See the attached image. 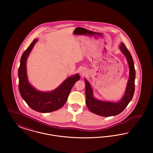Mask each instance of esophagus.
<instances>
[{
    "label": "esophagus",
    "mask_w": 153,
    "mask_h": 153,
    "mask_svg": "<svg viewBox=\"0 0 153 153\" xmlns=\"http://www.w3.org/2000/svg\"><path fill=\"white\" fill-rule=\"evenodd\" d=\"M86 73V71H85V70L84 69H80V74L81 75H84Z\"/></svg>",
    "instance_id": "34e87169"
}]
</instances>
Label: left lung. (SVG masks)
<instances>
[{
	"label": "left lung",
	"mask_w": 153,
	"mask_h": 153,
	"mask_svg": "<svg viewBox=\"0 0 153 153\" xmlns=\"http://www.w3.org/2000/svg\"><path fill=\"white\" fill-rule=\"evenodd\" d=\"M120 49L124 56H126L129 66V77L124 95L122 98L117 102L103 101L95 98L93 90L90 83L84 79L85 82V97L86 104L89 110L96 115L102 117L115 116L121 113L128 103L131 102L135 91V70L133 59L130 53L126 48L123 43L119 46Z\"/></svg>",
	"instance_id": "8db88e82"
}]
</instances>
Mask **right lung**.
Returning <instances> with one entry per match:
<instances>
[{
	"mask_svg": "<svg viewBox=\"0 0 153 153\" xmlns=\"http://www.w3.org/2000/svg\"><path fill=\"white\" fill-rule=\"evenodd\" d=\"M38 39H35L23 52L18 69L19 90L23 99L31 109L41 113L51 112L61 108L65 103L75 82L80 79L76 74L68 77L58 87L50 92H43L33 87L28 80L26 62Z\"/></svg>",
	"mask_w": 153,
	"mask_h": 153,
	"instance_id": "obj_1",
	"label": "right lung"
}]
</instances>
